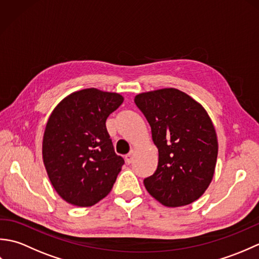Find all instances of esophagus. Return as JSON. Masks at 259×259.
Returning a JSON list of instances; mask_svg holds the SVG:
<instances>
[{
    "mask_svg": "<svg viewBox=\"0 0 259 259\" xmlns=\"http://www.w3.org/2000/svg\"><path fill=\"white\" fill-rule=\"evenodd\" d=\"M134 156H135V151L131 150L128 155H125V161L126 163H131L134 160Z\"/></svg>",
    "mask_w": 259,
    "mask_h": 259,
    "instance_id": "obj_1",
    "label": "esophagus"
}]
</instances>
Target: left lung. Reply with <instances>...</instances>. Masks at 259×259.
<instances>
[{
  "instance_id": "left-lung-1",
  "label": "left lung",
  "mask_w": 259,
  "mask_h": 259,
  "mask_svg": "<svg viewBox=\"0 0 259 259\" xmlns=\"http://www.w3.org/2000/svg\"><path fill=\"white\" fill-rule=\"evenodd\" d=\"M135 103L151 126L159 152L156 171L144 179L147 191L167 207L194 202L211 183L218 155L206 110L172 88L140 93Z\"/></svg>"
}]
</instances>
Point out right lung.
Instances as JSON below:
<instances>
[{
  "instance_id": "add662e5",
  "label": "right lung",
  "mask_w": 259,
  "mask_h": 259,
  "mask_svg": "<svg viewBox=\"0 0 259 259\" xmlns=\"http://www.w3.org/2000/svg\"><path fill=\"white\" fill-rule=\"evenodd\" d=\"M123 102L95 88L76 91L53 110L43 136V162L54 189L78 207L93 206L111 191L124 160L114 152L107 118Z\"/></svg>"
}]
</instances>
